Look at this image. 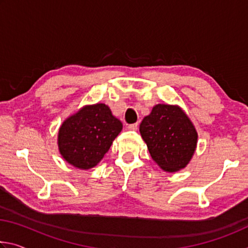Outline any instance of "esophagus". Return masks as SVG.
I'll return each mask as SVG.
<instances>
[{"mask_svg": "<svg viewBox=\"0 0 248 248\" xmlns=\"http://www.w3.org/2000/svg\"><path fill=\"white\" fill-rule=\"evenodd\" d=\"M138 127H139V124H129L128 125V129L136 131V130H138Z\"/></svg>", "mask_w": 248, "mask_h": 248, "instance_id": "esophagus-1", "label": "esophagus"}]
</instances>
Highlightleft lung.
<instances>
[{
	"label": "left lung",
	"mask_w": 248,
	"mask_h": 248,
	"mask_svg": "<svg viewBox=\"0 0 248 248\" xmlns=\"http://www.w3.org/2000/svg\"><path fill=\"white\" fill-rule=\"evenodd\" d=\"M140 133L153 161L170 173L186 167L198 139L195 125L183 109L167 104L155 105L142 120Z\"/></svg>",
	"instance_id": "obj_1"
}]
</instances>
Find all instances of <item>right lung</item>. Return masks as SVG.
<instances>
[{"label": "right lung", "instance_id": "right-lung-1", "mask_svg": "<svg viewBox=\"0 0 248 248\" xmlns=\"http://www.w3.org/2000/svg\"><path fill=\"white\" fill-rule=\"evenodd\" d=\"M121 130L123 124L107 105H87L61 124L59 151L69 164L90 170L102 161Z\"/></svg>", "mask_w": 248, "mask_h": 248}]
</instances>
